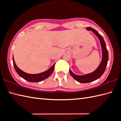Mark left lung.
Returning <instances> with one entry per match:
<instances>
[{"instance_id":"8db88e82","label":"left lung","mask_w":121,"mask_h":121,"mask_svg":"<svg viewBox=\"0 0 121 121\" xmlns=\"http://www.w3.org/2000/svg\"><path fill=\"white\" fill-rule=\"evenodd\" d=\"M86 29L88 30L92 31V32L99 38L101 44V47H102V49L103 57L102 62H101L99 66L98 67V68L95 70V71L91 73L80 76L74 74L71 70H69V73L76 80H77L78 82H79L80 83H88L92 82V81L99 79V78L102 76V75L104 74V73L107 65L108 61V50L107 49L106 43L104 40L103 36L101 35L99 33V32H98L96 30H95L91 27H86Z\"/></svg>"}]
</instances>
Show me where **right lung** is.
Wrapping results in <instances>:
<instances>
[{"mask_svg":"<svg viewBox=\"0 0 121 121\" xmlns=\"http://www.w3.org/2000/svg\"><path fill=\"white\" fill-rule=\"evenodd\" d=\"M13 65H14V67L15 71L17 72V73L18 74L19 76L22 77L25 80L29 81V82H40V81L45 79L48 77H49L50 75L52 74L53 71H54L55 65V63L54 64V65L50 67V69L47 70V71H46L45 72L41 73L36 74H30L22 71L21 69H19L18 67L16 66V64L15 63L13 57Z\"/></svg>","mask_w":121,"mask_h":121,"instance_id":"obj_1","label":"right lung"}]
</instances>
